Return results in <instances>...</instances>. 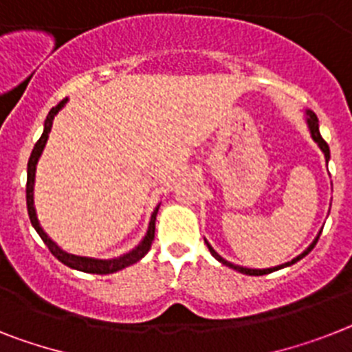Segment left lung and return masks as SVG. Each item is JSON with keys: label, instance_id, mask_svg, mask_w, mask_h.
I'll list each match as a JSON object with an SVG mask.
<instances>
[{"label": "left lung", "instance_id": "8db88e82", "mask_svg": "<svg viewBox=\"0 0 352 352\" xmlns=\"http://www.w3.org/2000/svg\"><path fill=\"white\" fill-rule=\"evenodd\" d=\"M306 121H308V129H309V132H311V138H313V141H315V143L318 144V148L322 150V152H324V157H326V161H329V146H327V143L324 140H322V135H320V131H318V118H317V114H315V112L313 111H306ZM322 232V231H320ZM320 232H318V236H320ZM318 236L317 238H315V241H313L311 245H309L308 249L304 250L302 254H300V256H297V258L295 259H292V261H288V263H285V265H279V267H274V268H263V270H256V268H245V267H238V265H232V263H229L227 261V259H223L220 256V254L217 252V250L212 249L211 245L208 243V241H206V245H208V249H209V252L212 254V258H217L218 261L221 263V265H226V267H231V268H234V270H238V272H241V274H247V276H263V274H270V272H274V270H279V268H285V267H290V265H294L295 261H299V259H302L304 256H306V254H309L313 250V247H315V245H317V241H318Z\"/></svg>", "mask_w": 352, "mask_h": 352}]
</instances>
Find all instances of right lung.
Returning <instances> with one entry per match:
<instances>
[{"mask_svg":"<svg viewBox=\"0 0 352 352\" xmlns=\"http://www.w3.org/2000/svg\"><path fill=\"white\" fill-rule=\"evenodd\" d=\"M66 102L67 100H62L58 105H55V107L48 112L46 121H44L43 135H41L39 141L35 143L30 159H28V173H26V208H28V217H30L32 226H34V229L37 231V234L41 236V240L46 243L50 252H52L58 261L64 263L66 267L75 268V270H80V272H87V274H100V276L114 274V272L121 270V268L131 267V265H134V263H138L141 258L146 256V252H148L150 247H152L153 234H155V217H157L159 206L153 209L152 218H150V223H148V231H146L144 238L141 240V243L138 245L135 249H132L131 252L123 254V256L114 259H94V258H85V256H75V254H69L66 252V250H62L60 247H58V245L43 231V227L39 226V220H37V214H35V208H34L35 166H37V161H39L41 153H43L44 146H46V141H48L50 131H52V125H53V118L57 116V112L64 107V103Z\"/></svg>","mask_w":352,"mask_h":352,"instance_id":"obj_1","label":"right lung"}]
</instances>
